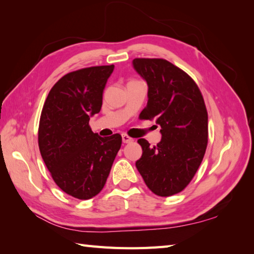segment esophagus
I'll return each instance as SVG.
<instances>
[{
    "label": "esophagus",
    "instance_id": "1",
    "mask_svg": "<svg viewBox=\"0 0 254 254\" xmlns=\"http://www.w3.org/2000/svg\"><path fill=\"white\" fill-rule=\"evenodd\" d=\"M122 138H123V142L124 143H129V142H132L133 141V139L131 137H129L128 134H126V133H123L122 134Z\"/></svg>",
    "mask_w": 254,
    "mask_h": 254
}]
</instances>
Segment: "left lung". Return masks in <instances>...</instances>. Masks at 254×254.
I'll return each mask as SVG.
<instances>
[{"label": "left lung", "instance_id": "1", "mask_svg": "<svg viewBox=\"0 0 254 254\" xmlns=\"http://www.w3.org/2000/svg\"><path fill=\"white\" fill-rule=\"evenodd\" d=\"M133 68L148 83V104L140 120L161 126V141L150 148L139 139L137 170L160 196L183 191L192 180L207 145V111L199 87L187 72L163 59H134Z\"/></svg>", "mask_w": 254, "mask_h": 254}]
</instances>
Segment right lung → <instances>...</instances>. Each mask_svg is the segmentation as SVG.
Instances as JSON below:
<instances>
[{"instance_id": "add662e5", "label": "right lung", "mask_w": 254, "mask_h": 254, "mask_svg": "<svg viewBox=\"0 0 254 254\" xmlns=\"http://www.w3.org/2000/svg\"><path fill=\"white\" fill-rule=\"evenodd\" d=\"M114 65L68 72L50 90L38 130L42 159L55 184L71 196L88 200L103 189L117 152L120 133L100 137L89 125L100 112Z\"/></svg>"}]
</instances>
